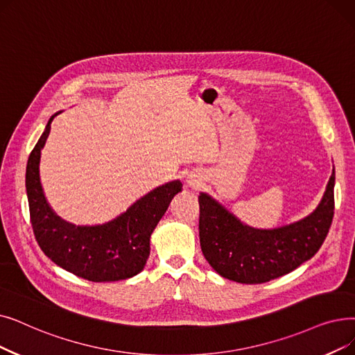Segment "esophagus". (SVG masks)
<instances>
[{
    "label": "esophagus",
    "instance_id": "esophagus-1",
    "mask_svg": "<svg viewBox=\"0 0 355 355\" xmlns=\"http://www.w3.org/2000/svg\"><path fill=\"white\" fill-rule=\"evenodd\" d=\"M187 184H189V186H191V187H197L198 186V184H200V180L194 175H191V177H187Z\"/></svg>",
    "mask_w": 355,
    "mask_h": 355
}]
</instances>
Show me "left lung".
Wrapping results in <instances>:
<instances>
[{
  "instance_id": "1",
  "label": "left lung",
  "mask_w": 355,
  "mask_h": 355,
  "mask_svg": "<svg viewBox=\"0 0 355 355\" xmlns=\"http://www.w3.org/2000/svg\"><path fill=\"white\" fill-rule=\"evenodd\" d=\"M335 169L316 209L303 219L271 229L243 223L218 200L198 196L200 245L219 275L242 284H261L309 261L325 241L334 218Z\"/></svg>"
}]
</instances>
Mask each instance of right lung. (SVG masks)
<instances>
[{
  "label": "right lung",
  "mask_w": 355,
  "mask_h": 355,
  "mask_svg": "<svg viewBox=\"0 0 355 355\" xmlns=\"http://www.w3.org/2000/svg\"><path fill=\"white\" fill-rule=\"evenodd\" d=\"M56 112L32 150L26 168V191L36 241L56 266L88 282L128 280L139 274L150 254V235L169 203L182 190L168 181L137 198L114 219L98 225H75L52 209L40 181L42 149Z\"/></svg>",
  "instance_id": "1"
}]
</instances>
